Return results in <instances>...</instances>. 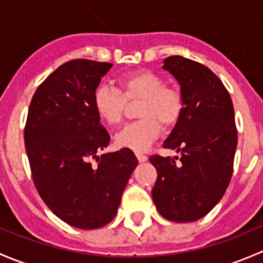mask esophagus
<instances>
[{"label":"esophagus","instance_id":"34e87169","mask_svg":"<svg viewBox=\"0 0 263 263\" xmlns=\"http://www.w3.org/2000/svg\"><path fill=\"white\" fill-rule=\"evenodd\" d=\"M136 156H137V159H139V161H146L147 160V156L146 155H144V154H141V153H136Z\"/></svg>","mask_w":263,"mask_h":263}]
</instances>
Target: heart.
Here are the masks:
<instances>
[{
    "label": "heart",
    "mask_w": 263,
    "mask_h": 263,
    "mask_svg": "<svg viewBox=\"0 0 263 263\" xmlns=\"http://www.w3.org/2000/svg\"><path fill=\"white\" fill-rule=\"evenodd\" d=\"M117 89L102 85L94 92V108L108 126L122 121L126 100L140 99L137 117L117 132L118 146L135 151L145 150L160 134V124L172 127L183 113V98L177 87L164 84L158 73L147 70L123 73L116 80Z\"/></svg>",
    "instance_id": "1"
}]
</instances>
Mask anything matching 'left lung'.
I'll return each mask as SVG.
<instances>
[{
  "label": "left lung",
  "mask_w": 263,
  "mask_h": 263,
  "mask_svg": "<svg viewBox=\"0 0 263 263\" xmlns=\"http://www.w3.org/2000/svg\"><path fill=\"white\" fill-rule=\"evenodd\" d=\"M163 68L181 86L183 113L164 141L181 156H150L158 172L151 195L159 214L191 222L221 200L233 174L238 135L232 98L206 66L182 55L164 60Z\"/></svg>",
  "instance_id": "8db88e82"
}]
</instances>
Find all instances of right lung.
<instances>
[{
  "label": "right lung",
  "instance_id": "add662e5",
  "mask_svg": "<svg viewBox=\"0 0 263 263\" xmlns=\"http://www.w3.org/2000/svg\"><path fill=\"white\" fill-rule=\"evenodd\" d=\"M112 63L72 60L36 89L24 140L34 184L55 216L79 229L113 220L139 161L132 150L99 155L110 141L94 92Z\"/></svg>",
  "mask_w": 263,
  "mask_h": 263
}]
</instances>
